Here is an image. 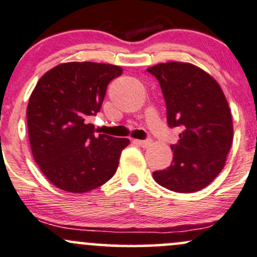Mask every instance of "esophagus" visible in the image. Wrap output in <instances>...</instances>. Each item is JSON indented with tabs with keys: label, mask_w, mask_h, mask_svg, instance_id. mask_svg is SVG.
Masks as SVG:
<instances>
[{
	"label": "esophagus",
	"mask_w": 257,
	"mask_h": 257,
	"mask_svg": "<svg viewBox=\"0 0 257 257\" xmlns=\"http://www.w3.org/2000/svg\"><path fill=\"white\" fill-rule=\"evenodd\" d=\"M134 143H136V144H138V145H140V147H143V148H148V147H150L151 145V140L150 139H147V140H134Z\"/></svg>",
	"instance_id": "obj_1"
}]
</instances>
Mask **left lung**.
<instances>
[{"mask_svg": "<svg viewBox=\"0 0 257 257\" xmlns=\"http://www.w3.org/2000/svg\"><path fill=\"white\" fill-rule=\"evenodd\" d=\"M163 90L170 128L178 126L174 159L154 180L180 193L207 187L223 170L233 143V119L219 83L190 63H161L148 69Z\"/></svg>", "mask_w": 257, "mask_h": 257, "instance_id": "1", "label": "left lung"}]
</instances>
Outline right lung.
Listing matches in <instances>:
<instances>
[{
	"instance_id": "obj_1",
	"label": "right lung",
	"mask_w": 257,
	"mask_h": 257,
	"mask_svg": "<svg viewBox=\"0 0 257 257\" xmlns=\"http://www.w3.org/2000/svg\"><path fill=\"white\" fill-rule=\"evenodd\" d=\"M117 65L65 63L45 72L29 97L27 123L36 163L55 187L85 193L117 171L126 138L94 134L87 118L102 107L107 86L120 76Z\"/></svg>"
}]
</instances>
